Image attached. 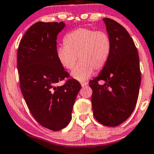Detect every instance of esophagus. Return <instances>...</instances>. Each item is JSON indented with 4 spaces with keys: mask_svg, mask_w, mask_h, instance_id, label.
Listing matches in <instances>:
<instances>
[{
    "mask_svg": "<svg viewBox=\"0 0 154 154\" xmlns=\"http://www.w3.org/2000/svg\"><path fill=\"white\" fill-rule=\"evenodd\" d=\"M88 82H81V85H82V87H85L86 86V85H88Z\"/></svg>",
    "mask_w": 154,
    "mask_h": 154,
    "instance_id": "34e87169",
    "label": "esophagus"
}]
</instances>
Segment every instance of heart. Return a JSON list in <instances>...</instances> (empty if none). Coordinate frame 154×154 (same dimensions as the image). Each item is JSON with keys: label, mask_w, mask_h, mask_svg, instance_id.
Returning <instances> with one entry per match:
<instances>
[{"label": "heart", "mask_w": 154, "mask_h": 154, "mask_svg": "<svg viewBox=\"0 0 154 154\" xmlns=\"http://www.w3.org/2000/svg\"><path fill=\"white\" fill-rule=\"evenodd\" d=\"M64 45L56 50L61 65L72 70V76L85 81L93 75L94 69L101 70L107 64L112 50L111 39L107 33L88 28H79L66 34Z\"/></svg>", "instance_id": "heart-1"}]
</instances>
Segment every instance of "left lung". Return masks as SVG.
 I'll return each mask as SVG.
<instances>
[{
	"label": "left lung",
	"mask_w": 154,
	"mask_h": 154,
	"mask_svg": "<svg viewBox=\"0 0 154 154\" xmlns=\"http://www.w3.org/2000/svg\"><path fill=\"white\" fill-rule=\"evenodd\" d=\"M103 20L111 39V53L99 75L89 83L95 119L105 126L116 127L126 121L136 107L141 84L139 58L125 27L110 18ZM101 80L103 85L98 84Z\"/></svg>",
	"instance_id": "1"
}]
</instances>
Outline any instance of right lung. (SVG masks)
Returning a JSON list of instances; mask_svg holds the SVG:
<instances>
[{
  "label": "right lung",
  "instance_id": "obj_1",
  "mask_svg": "<svg viewBox=\"0 0 154 154\" xmlns=\"http://www.w3.org/2000/svg\"><path fill=\"white\" fill-rule=\"evenodd\" d=\"M65 26L60 23L37 22L22 38L17 53L21 93L35 119L43 127L59 131L67 126L80 83L69 76L56 55L57 35Z\"/></svg>",
  "mask_w": 154,
  "mask_h": 154
}]
</instances>
